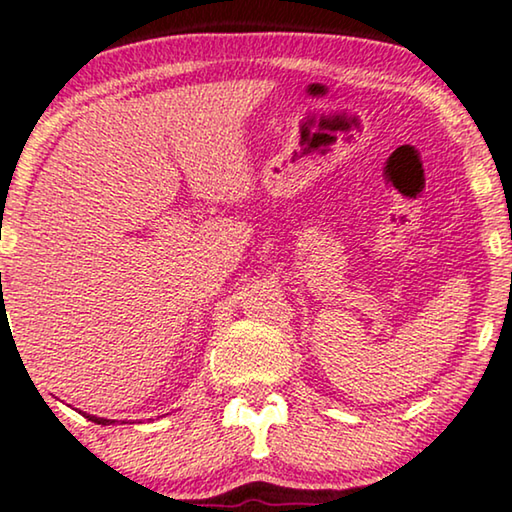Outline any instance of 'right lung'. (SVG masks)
Masks as SVG:
<instances>
[{
	"instance_id": "obj_1",
	"label": "right lung",
	"mask_w": 512,
	"mask_h": 512,
	"mask_svg": "<svg viewBox=\"0 0 512 512\" xmlns=\"http://www.w3.org/2000/svg\"><path fill=\"white\" fill-rule=\"evenodd\" d=\"M88 421H93V424H102V426H109L112 424V419H100V417H93V414H84Z\"/></svg>"
}]
</instances>
